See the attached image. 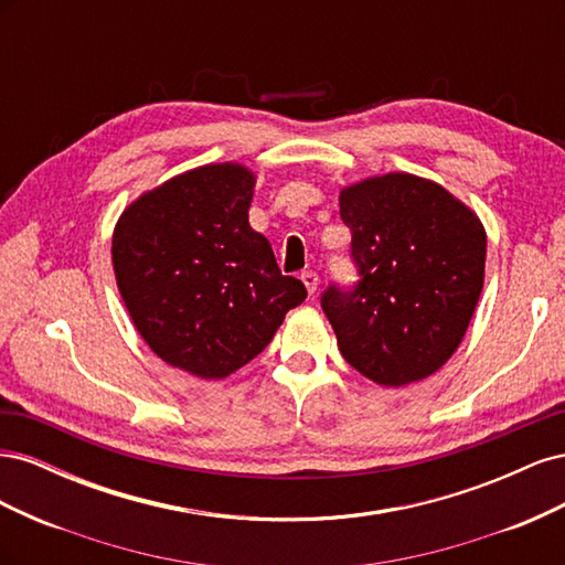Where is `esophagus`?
<instances>
[{"mask_svg":"<svg viewBox=\"0 0 565 565\" xmlns=\"http://www.w3.org/2000/svg\"><path fill=\"white\" fill-rule=\"evenodd\" d=\"M301 282H303V287H306V292H309V295H313L316 292V289H318V273H313V270H301Z\"/></svg>","mask_w":565,"mask_h":565,"instance_id":"obj_1","label":"esophagus"}]
</instances>
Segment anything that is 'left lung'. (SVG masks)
<instances>
[{"label": "left lung", "instance_id": "1", "mask_svg": "<svg viewBox=\"0 0 565 565\" xmlns=\"http://www.w3.org/2000/svg\"><path fill=\"white\" fill-rule=\"evenodd\" d=\"M361 280L322 311L347 363L398 388L431 377L461 344L486 278V228L440 183L407 172L339 191Z\"/></svg>", "mask_w": 565, "mask_h": 565}]
</instances>
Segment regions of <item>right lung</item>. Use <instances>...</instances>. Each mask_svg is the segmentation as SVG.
Instances as JSON below:
<instances>
[{
    "mask_svg": "<svg viewBox=\"0 0 565 565\" xmlns=\"http://www.w3.org/2000/svg\"><path fill=\"white\" fill-rule=\"evenodd\" d=\"M256 177L241 162L188 169L127 204L113 231L117 289L150 351L200 380L259 355L306 287L249 226Z\"/></svg>",
    "mask_w": 565,
    "mask_h": 565,
    "instance_id": "1",
    "label": "right lung"
}]
</instances>
